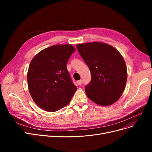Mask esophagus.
<instances>
[{
	"mask_svg": "<svg viewBox=\"0 0 152 152\" xmlns=\"http://www.w3.org/2000/svg\"><path fill=\"white\" fill-rule=\"evenodd\" d=\"M77 83L79 85H81L82 83H83V81H82V80H79V81H77Z\"/></svg>",
	"mask_w": 152,
	"mask_h": 152,
	"instance_id": "34e87169",
	"label": "esophagus"
}]
</instances>
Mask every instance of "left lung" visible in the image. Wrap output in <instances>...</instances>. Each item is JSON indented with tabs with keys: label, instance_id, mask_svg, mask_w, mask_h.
Masks as SVG:
<instances>
[{
	"label": "left lung",
	"instance_id": "left-lung-1",
	"mask_svg": "<svg viewBox=\"0 0 152 152\" xmlns=\"http://www.w3.org/2000/svg\"><path fill=\"white\" fill-rule=\"evenodd\" d=\"M77 49L89 68L92 79L85 87L87 97L101 106L113 104L124 92L127 73L121 54L108 44H79Z\"/></svg>",
	"mask_w": 152,
	"mask_h": 152
}]
</instances>
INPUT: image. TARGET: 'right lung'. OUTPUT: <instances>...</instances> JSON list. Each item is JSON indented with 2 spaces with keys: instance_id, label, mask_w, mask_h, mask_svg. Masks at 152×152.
<instances>
[{
  "instance_id": "obj_1",
  "label": "right lung",
  "mask_w": 152,
  "mask_h": 152,
  "mask_svg": "<svg viewBox=\"0 0 152 152\" xmlns=\"http://www.w3.org/2000/svg\"><path fill=\"white\" fill-rule=\"evenodd\" d=\"M75 50L71 44L54 45L32 59L27 74L28 89L34 102L42 110L53 112L65 107L77 90L66 68Z\"/></svg>"
}]
</instances>
